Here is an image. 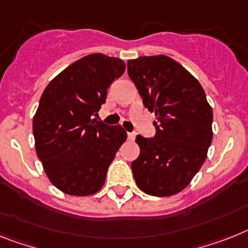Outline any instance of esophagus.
Here are the masks:
<instances>
[{"mask_svg":"<svg viewBox=\"0 0 248 248\" xmlns=\"http://www.w3.org/2000/svg\"><path fill=\"white\" fill-rule=\"evenodd\" d=\"M128 139H129V140H134V139H136V133L129 132L128 133Z\"/></svg>","mask_w":248,"mask_h":248,"instance_id":"34e87169","label":"esophagus"}]
</instances>
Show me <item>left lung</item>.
Wrapping results in <instances>:
<instances>
[{
    "label": "left lung",
    "instance_id": "1",
    "mask_svg": "<svg viewBox=\"0 0 248 248\" xmlns=\"http://www.w3.org/2000/svg\"><path fill=\"white\" fill-rule=\"evenodd\" d=\"M143 105L155 112L156 136H137L132 162L137 185L153 196L175 195L198 173L212 143L213 111L199 81L167 55L128 61Z\"/></svg>",
    "mask_w": 248,
    "mask_h": 248
}]
</instances>
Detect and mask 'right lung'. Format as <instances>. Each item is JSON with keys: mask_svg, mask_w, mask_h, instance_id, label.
I'll use <instances>...</instances> for the list:
<instances>
[{"mask_svg": "<svg viewBox=\"0 0 248 248\" xmlns=\"http://www.w3.org/2000/svg\"><path fill=\"white\" fill-rule=\"evenodd\" d=\"M124 71L122 59L95 53L68 65L43 92L32 119L36 155L50 183L63 193L91 195L105 183L126 132L93 115Z\"/></svg>", "mask_w": 248, "mask_h": 248, "instance_id": "right-lung-1", "label": "right lung"}]
</instances>
